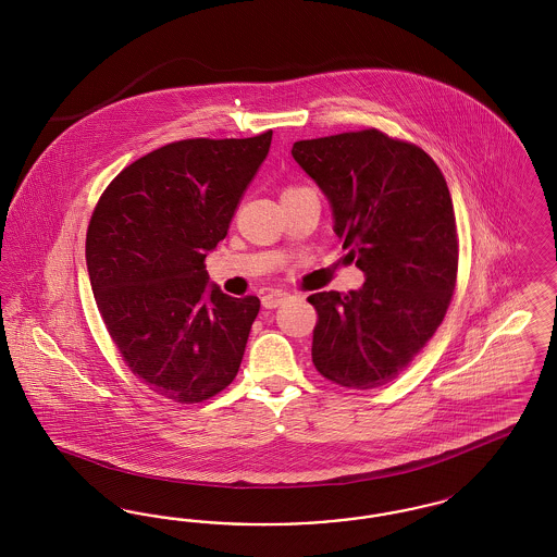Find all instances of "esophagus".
<instances>
[{"instance_id": "34e87169", "label": "esophagus", "mask_w": 557, "mask_h": 557, "mask_svg": "<svg viewBox=\"0 0 557 557\" xmlns=\"http://www.w3.org/2000/svg\"><path fill=\"white\" fill-rule=\"evenodd\" d=\"M286 296H288V294L282 290L267 292L265 296H263V307H265V309H275V307L282 305V300H286Z\"/></svg>"}]
</instances>
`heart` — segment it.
Here are the masks:
<instances>
[{"mask_svg":"<svg viewBox=\"0 0 557 557\" xmlns=\"http://www.w3.org/2000/svg\"><path fill=\"white\" fill-rule=\"evenodd\" d=\"M288 189H290V187H288Z\"/></svg>","mask_w":557,"mask_h":557,"instance_id":"1","label":"heart"}]
</instances>
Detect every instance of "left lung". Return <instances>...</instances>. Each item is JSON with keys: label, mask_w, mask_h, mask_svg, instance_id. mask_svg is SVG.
I'll use <instances>...</instances> for the list:
<instances>
[{"label": "left lung", "mask_w": 557, "mask_h": 557, "mask_svg": "<svg viewBox=\"0 0 557 557\" xmlns=\"http://www.w3.org/2000/svg\"><path fill=\"white\" fill-rule=\"evenodd\" d=\"M294 160L318 182L334 232L368 275L361 290L318 292L313 366L330 382L371 391L393 382L449 309L459 239L438 164L380 129L300 139Z\"/></svg>", "instance_id": "8db88e82"}]
</instances>
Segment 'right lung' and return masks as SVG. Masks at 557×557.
Wrapping results in <instances>:
<instances>
[{"label":"right lung","mask_w":557,"mask_h":557,"mask_svg":"<svg viewBox=\"0 0 557 557\" xmlns=\"http://www.w3.org/2000/svg\"><path fill=\"white\" fill-rule=\"evenodd\" d=\"M271 135L166 144L125 166L89 219L98 311L125 366L159 397L202 403L238 373L261 300L207 290L205 259L227 236Z\"/></svg>","instance_id":"obj_1"}]
</instances>
